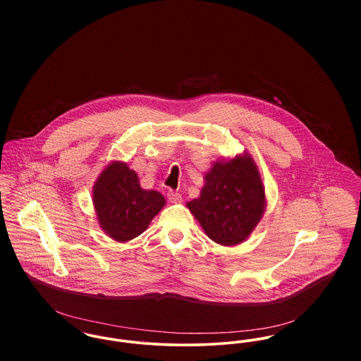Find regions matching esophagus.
Masks as SVG:
<instances>
[{"mask_svg": "<svg viewBox=\"0 0 361 361\" xmlns=\"http://www.w3.org/2000/svg\"><path fill=\"white\" fill-rule=\"evenodd\" d=\"M166 197L171 203H180L182 202V195L179 192H173V190H169L166 193Z\"/></svg>", "mask_w": 361, "mask_h": 361, "instance_id": "obj_1", "label": "esophagus"}]
</instances>
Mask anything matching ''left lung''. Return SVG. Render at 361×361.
<instances>
[{
  "instance_id": "obj_1",
  "label": "left lung",
  "mask_w": 361,
  "mask_h": 361,
  "mask_svg": "<svg viewBox=\"0 0 361 361\" xmlns=\"http://www.w3.org/2000/svg\"><path fill=\"white\" fill-rule=\"evenodd\" d=\"M199 199L188 208L207 236L222 246L242 243L256 228L265 207L264 186L252 157L216 162L204 176Z\"/></svg>"
}]
</instances>
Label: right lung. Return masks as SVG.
Segmentation results:
<instances>
[{"mask_svg":"<svg viewBox=\"0 0 361 361\" xmlns=\"http://www.w3.org/2000/svg\"><path fill=\"white\" fill-rule=\"evenodd\" d=\"M93 203L104 232L118 242H128L147 229L165 199L155 190L142 189L136 172L125 162L114 161L94 185Z\"/></svg>","mask_w":361,"mask_h":361,"instance_id":"obj_1","label":"right lung"}]
</instances>
